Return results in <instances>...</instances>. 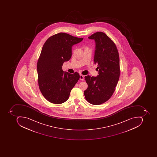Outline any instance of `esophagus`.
<instances>
[{
    "label": "esophagus",
    "mask_w": 157,
    "mask_h": 157,
    "mask_svg": "<svg viewBox=\"0 0 157 157\" xmlns=\"http://www.w3.org/2000/svg\"><path fill=\"white\" fill-rule=\"evenodd\" d=\"M80 80H82V81H83L84 80V76L82 75H80Z\"/></svg>",
    "instance_id": "34e87169"
}]
</instances>
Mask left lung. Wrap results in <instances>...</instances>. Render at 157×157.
<instances>
[{"instance_id":"obj_1","label":"left lung","mask_w":157,"mask_h":157,"mask_svg":"<svg viewBox=\"0 0 157 157\" xmlns=\"http://www.w3.org/2000/svg\"><path fill=\"white\" fill-rule=\"evenodd\" d=\"M88 38L95 42L94 62L98 75L84 77L88 88L84 94L87 101L98 105L108 101L115 91L120 76L119 54L115 43L105 33L97 32Z\"/></svg>"}]
</instances>
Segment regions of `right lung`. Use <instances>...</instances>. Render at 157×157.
Instances as JSON below:
<instances>
[{"label":"right lung","instance_id":"obj_1","mask_svg":"<svg viewBox=\"0 0 157 157\" xmlns=\"http://www.w3.org/2000/svg\"><path fill=\"white\" fill-rule=\"evenodd\" d=\"M83 39L60 33L49 37L43 45L37 63L38 84L42 94L50 102H66L79 80L78 73L64 72L62 67L71 59L73 45Z\"/></svg>","mask_w":157,"mask_h":157}]
</instances>
